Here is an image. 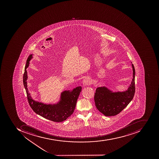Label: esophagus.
<instances>
[{"label":"esophagus","instance_id":"obj_1","mask_svg":"<svg viewBox=\"0 0 159 159\" xmlns=\"http://www.w3.org/2000/svg\"><path fill=\"white\" fill-rule=\"evenodd\" d=\"M91 84V80L89 78H86L83 81V84L84 86H88Z\"/></svg>","mask_w":159,"mask_h":159}]
</instances>
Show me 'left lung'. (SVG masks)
I'll list each match as a JSON object with an SVG mask.
<instances>
[{
	"label": "left lung",
	"instance_id": "1",
	"mask_svg": "<svg viewBox=\"0 0 159 159\" xmlns=\"http://www.w3.org/2000/svg\"><path fill=\"white\" fill-rule=\"evenodd\" d=\"M133 79L126 90L113 91L106 86L98 87L94 94L96 108L106 116H115L129 104L135 94V70L132 64Z\"/></svg>",
	"mask_w": 159,
	"mask_h": 159
}]
</instances>
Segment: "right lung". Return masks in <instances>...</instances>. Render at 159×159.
Wrapping results in <instances>:
<instances>
[{
  "mask_svg": "<svg viewBox=\"0 0 159 159\" xmlns=\"http://www.w3.org/2000/svg\"><path fill=\"white\" fill-rule=\"evenodd\" d=\"M34 54H30L27 59L23 75V84L26 89L27 98L31 108L34 112L45 119L55 122H62L68 118L73 113L77 101L82 90L81 86L74 88L72 90H65L61 93L60 99L55 104H46L34 100L29 93L27 88V68Z\"/></svg>",
  "mask_w": 159,
  "mask_h": 159,
  "instance_id": "right-lung-1",
  "label": "right lung"
}]
</instances>
